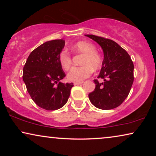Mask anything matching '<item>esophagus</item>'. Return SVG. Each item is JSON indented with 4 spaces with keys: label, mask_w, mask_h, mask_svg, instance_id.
Masks as SVG:
<instances>
[{
    "label": "esophagus",
    "mask_w": 156,
    "mask_h": 156,
    "mask_svg": "<svg viewBox=\"0 0 156 156\" xmlns=\"http://www.w3.org/2000/svg\"><path fill=\"white\" fill-rule=\"evenodd\" d=\"M83 83V82H74V85H80V84H82Z\"/></svg>",
    "instance_id": "esophagus-1"
}]
</instances>
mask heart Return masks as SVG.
Listing matches in <instances>:
<instances>
[{
  "label": "heart",
  "mask_w": 156,
  "mask_h": 156,
  "mask_svg": "<svg viewBox=\"0 0 156 156\" xmlns=\"http://www.w3.org/2000/svg\"><path fill=\"white\" fill-rule=\"evenodd\" d=\"M72 52L82 55L80 64L82 66L72 68L67 74L68 80L81 82L91 75L92 69L97 71L102 65V57L95 50V46L86 41L76 42L70 47ZM59 63L64 69H69L72 66V56L67 50H64L59 55Z\"/></svg>",
  "instance_id": "1"
}]
</instances>
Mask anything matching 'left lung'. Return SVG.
<instances>
[{
    "label": "left lung",
    "instance_id": "1",
    "mask_svg": "<svg viewBox=\"0 0 156 156\" xmlns=\"http://www.w3.org/2000/svg\"><path fill=\"white\" fill-rule=\"evenodd\" d=\"M101 47L104 58L96 87L89 94L91 103L100 109L108 110L118 107L126 99L131 91L134 76V66L131 57L124 49L114 40L94 35H86Z\"/></svg>",
    "mask_w": 156,
    "mask_h": 156
}]
</instances>
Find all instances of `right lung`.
Returning a JSON list of instances; mask_svg holds the SVG:
<instances>
[{"label":"right lung","instance_id":"right-lung-1","mask_svg":"<svg viewBox=\"0 0 156 156\" xmlns=\"http://www.w3.org/2000/svg\"><path fill=\"white\" fill-rule=\"evenodd\" d=\"M65 41L46 42L35 49L23 67V80L33 101L40 108L54 111L67 103L73 83H62L66 76L59 55Z\"/></svg>","mask_w":156,"mask_h":156}]
</instances>
